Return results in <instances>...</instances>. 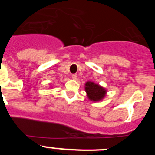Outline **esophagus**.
I'll list each match as a JSON object with an SVG mask.
<instances>
[{
  "instance_id": "34e87169",
  "label": "esophagus",
  "mask_w": 155,
  "mask_h": 155,
  "mask_svg": "<svg viewBox=\"0 0 155 155\" xmlns=\"http://www.w3.org/2000/svg\"><path fill=\"white\" fill-rule=\"evenodd\" d=\"M71 78H72V79H74V80H76L77 78H78V74H73L71 75Z\"/></svg>"
}]
</instances>
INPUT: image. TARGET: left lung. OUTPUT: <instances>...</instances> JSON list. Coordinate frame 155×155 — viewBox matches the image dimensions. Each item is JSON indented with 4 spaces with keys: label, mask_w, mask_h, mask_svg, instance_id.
Segmentation results:
<instances>
[{
    "label": "left lung",
    "mask_w": 155,
    "mask_h": 155,
    "mask_svg": "<svg viewBox=\"0 0 155 155\" xmlns=\"http://www.w3.org/2000/svg\"><path fill=\"white\" fill-rule=\"evenodd\" d=\"M85 91L88 98L93 102L102 100L106 94V90L103 87L91 81L85 84Z\"/></svg>",
    "instance_id": "obj_1"
}]
</instances>
